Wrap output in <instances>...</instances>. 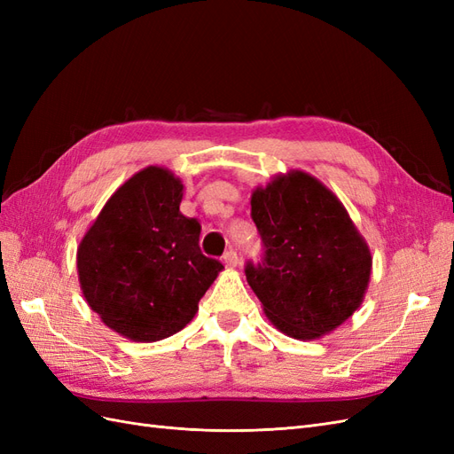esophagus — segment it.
Wrapping results in <instances>:
<instances>
[{"mask_svg":"<svg viewBox=\"0 0 454 454\" xmlns=\"http://www.w3.org/2000/svg\"><path fill=\"white\" fill-rule=\"evenodd\" d=\"M223 263H225L229 269H235V267L239 265V255H237V252H235V250H229V252H225V255H223Z\"/></svg>","mask_w":454,"mask_h":454,"instance_id":"34e87169","label":"esophagus"}]
</instances>
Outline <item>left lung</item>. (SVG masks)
<instances>
[{"mask_svg":"<svg viewBox=\"0 0 454 454\" xmlns=\"http://www.w3.org/2000/svg\"><path fill=\"white\" fill-rule=\"evenodd\" d=\"M252 219L265 246L263 263L246 280L272 325L314 340L360 309L373 257L342 202L303 170L274 176L252 191Z\"/></svg>","mask_w":454,"mask_h":454,"instance_id":"1","label":"left lung"}]
</instances>
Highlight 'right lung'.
<instances>
[{"instance_id":"obj_1","label":"right lung","mask_w":454,"mask_h":454,"mask_svg":"<svg viewBox=\"0 0 454 454\" xmlns=\"http://www.w3.org/2000/svg\"><path fill=\"white\" fill-rule=\"evenodd\" d=\"M182 199L180 177L147 167L109 197L77 246L85 301L125 339L155 342L182 332L223 270L202 255L200 225L180 212Z\"/></svg>"}]
</instances>
